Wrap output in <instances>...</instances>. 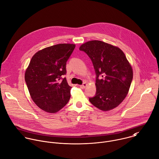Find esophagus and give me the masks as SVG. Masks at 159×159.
Wrapping results in <instances>:
<instances>
[{
	"mask_svg": "<svg viewBox=\"0 0 159 159\" xmlns=\"http://www.w3.org/2000/svg\"><path fill=\"white\" fill-rule=\"evenodd\" d=\"M87 83H84L82 85H80V87L81 88V89H85L86 87H87Z\"/></svg>",
	"mask_w": 159,
	"mask_h": 159,
	"instance_id": "1",
	"label": "esophagus"
}]
</instances>
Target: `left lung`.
Wrapping results in <instances>:
<instances>
[{"instance_id": "obj_1", "label": "left lung", "mask_w": 159, "mask_h": 159, "mask_svg": "<svg viewBox=\"0 0 159 159\" xmlns=\"http://www.w3.org/2000/svg\"><path fill=\"white\" fill-rule=\"evenodd\" d=\"M79 50L90 58L97 75L96 94L89 101L103 111L117 107L126 97L133 79L132 67L124 52L100 40L88 41Z\"/></svg>"}]
</instances>
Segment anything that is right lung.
Masks as SVG:
<instances>
[{
  "label": "right lung",
  "mask_w": 159,
  "mask_h": 159,
  "mask_svg": "<svg viewBox=\"0 0 159 159\" xmlns=\"http://www.w3.org/2000/svg\"><path fill=\"white\" fill-rule=\"evenodd\" d=\"M75 47L73 43H59L37 52L25 72L30 97L42 110L56 113L68 103L71 87L66 78V62Z\"/></svg>",
  "instance_id": "1"
}]
</instances>
